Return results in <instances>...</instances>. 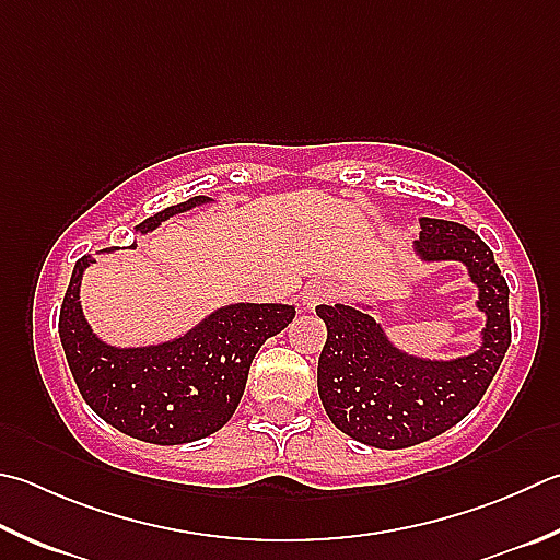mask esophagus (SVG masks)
<instances>
[{
    "label": "esophagus",
    "instance_id": "1",
    "mask_svg": "<svg viewBox=\"0 0 560 560\" xmlns=\"http://www.w3.org/2000/svg\"><path fill=\"white\" fill-rule=\"evenodd\" d=\"M330 296H332V283L315 279L308 283L306 289H303L301 303H303V308H315V306H320V303L328 301Z\"/></svg>",
    "mask_w": 560,
    "mask_h": 560
}]
</instances>
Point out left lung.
Listing matches in <instances>:
<instances>
[{
  "label": "left lung",
  "instance_id": "obj_1",
  "mask_svg": "<svg viewBox=\"0 0 560 560\" xmlns=\"http://www.w3.org/2000/svg\"><path fill=\"white\" fill-rule=\"evenodd\" d=\"M421 264L457 261L475 283V308L485 315L480 345L457 358H423L401 350L374 303H335L315 313L328 328L318 360V394L338 429L382 451L411 448L463 421L490 386L512 342L510 287L492 249L453 220H421L411 245Z\"/></svg>",
  "mask_w": 560,
  "mask_h": 560
}]
</instances>
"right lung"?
Segmentation results:
<instances>
[{"label": "right lung", "mask_w": 560, "mask_h": 560, "mask_svg": "<svg viewBox=\"0 0 560 560\" xmlns=\"http://www.w3.org/2000/svg\"><path fill=\"white\" fill-rule=\"evenodd\" d=\"M196 196L139 222L147 235L161 222L208 206ZM131 242L129 249H135ZM107 247L100 254H112ZM95 257L78 259L70 277L58 335L80 394L100 419L131 439L180 445L220 431L245 394L254 354L296 318L289 303H230L200 318L190 330L156 345L119 348L105 342L80 306L83 273Z\"/></svg>", "instance_id": "obj_1"}]
</instances>
